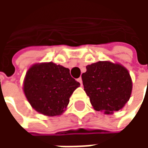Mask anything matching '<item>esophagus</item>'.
Instances as JSON below:
<instances>
[{"instance_id": "34e87169", "label": "esophagus", "mask_w": 148, "mask_h": 148, "mask_svg": "<svg viewBox=\"0 0 148 148\" xmlns=\"http://www.w3.org/2000/svg\"><path fill=\"white\" fill-rule=\"evenodd\" d=\"M77 82L81 84V86H82V77H79L77 78Z\"/></svg>"}]
</instances>
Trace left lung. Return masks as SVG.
Listing matches in <instances>:
<instances>
[{"label":"left lung","instance_id":"8db88e82","mask_svg":"<svg viewBox=\"0 0 148 148\" xmlns=\"http://www.w3.org/2000/svg\"><path fill=\"white\" fill-rule=\"evenodd\" d=\"M84 90L97 111L112 114L129 100L132 82L126 68L109 61H100L86 66L82 74Z\"/></svg>","mask_w":148,"mask_h":148}]
</instances>
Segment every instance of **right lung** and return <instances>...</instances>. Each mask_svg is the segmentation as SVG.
<instances>
[{"label":"right lung","instance_id":"1","mask_svg":"<svg viewBox=\"0 0 148 148\" xmlns=\"http://www.w3.org/2000/svg\"><path fill=\"white\" fill-rule=\"evenodd\" d=\"M79 86L68 68L50 62L37 63L28 69L23 89L36 111L55 116L66 110L70 97Z\"/></svg>","mask_w":148,"mask_h":148}]
</instances>
